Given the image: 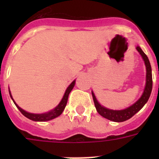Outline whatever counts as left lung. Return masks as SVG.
<instances>
[{
  "label": "left lung",
  "instance_id": "8db88e82",
  "mask_svg": "<svg viewBox=\"0 0 159 159\" xmlns=\"http://www.w3.org/2000/svg\"><path fill=\"white\" fill-rule=\"evenodd\" d=\"M136 49L138 50L139 53H140L142 57H143L146 66V71H147V73H146V86L145 88H144V92H143L142 97L139 99V101H137L134 104L128 107V108L125 109V110H122V111H114V110L105 108V107L101 106L99 104V102H97L94 93L92 92L93 101H94V104L97 112L101 116H103L104 118L108 119L110 120L115 121V122H123V121H125L129 120V119H130L139 111H140L142 107L145 105L146 102H148V98L150 97L151 92H152V87H153L152 69H151L150 62H149V60H148L147 55L143 53V50L139 46L136 47Z\"/></svg>",
  "mask_w": 159,
  "mask_h": 159
}]
</instances>
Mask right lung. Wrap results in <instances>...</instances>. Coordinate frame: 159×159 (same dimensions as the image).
<instances>
[{
	"mask_svg": "<svg viewBox=\"0 0 159 159\" xmlns=\"http://www.w3.org/2000/svg\"><path fill=\"white\" fill-rule=\"evenodd\" d=\"M75 85V81L71 83V84L68 86V87L66 90V92L64 93V96L62 97V101L60 102L58 106L56 107L55 109H53V111H49V112H47V113L44 114H32V113H29V112H26L23 110V109H21L20 106H18V105H16V103L14 102L15 105L16 106V107L19 109V111H20L21 113L23 114L24 116L27 117L28 119L34 121H48L50 120H53V119L56 118L57 116H59L62 113V111L64 110L65 106L67 105V98H68V96H69V93L71 92V91L72 90L73 87H74ZM10 95H11V92H10ZM12 98V97H11ZM13 100V99H12Z\"/></svg>",
	"mask_w": 159,
	"mask_h": 159,
	"instance_id": "add662e5",
	"label": "right lung"
}]
</instances>
